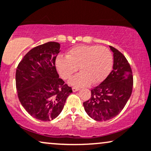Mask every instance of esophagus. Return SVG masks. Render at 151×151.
<instances>
[{"label": "esophagus", "mask_w": 151, "mask_h": 151, "mask_svg": "<svg viewBox=\"0 0 151 151\" xmlns=\"http://www.w3.org/2000/svg\"><path fill=\"white\" fill-rule=\"evenodd\" d=\"M79 88L78 87H72V91L74 92H77V91H78L79 90Z\"/></svg>", "instance_id": "obj_1"}]
</instances>
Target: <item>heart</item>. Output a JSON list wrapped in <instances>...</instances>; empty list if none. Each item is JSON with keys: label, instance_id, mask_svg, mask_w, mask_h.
<instances>
[{"label": "heart", "instance_id": "1", "mask_svg": "<svg viewBox=\"0 0 151 151\" xmlns=\"http://www.w3.org/2000/svg\"><path fill=\"white\" fill-rule=\"evenodd\" d=\"M112 66V55L105 46H74L67 51L66 57L59 56L56 59L57 72L63 79H69L79 68L80 72L69 81V84L75 87L102 82L110 73Z\"/></svg>", "mask_w": 151, "mask_h": 151}]
</instances>
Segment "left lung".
Listing matches in <instances>:
<instances>
[{
    "instance_id": "obj_1",
    "label": "left lung",
    "mask_w": 151,
    "mask_h": 151,
    "mask_svg": "<svg viewBox=\"0 0 151 151\" xmlns=\"http://www.w3.org/2000/svg\"><path fill=\"white\" fill-rule=\"evenodd\" d=\"M113 53V67L102 83L92 89L91 97L83 103L84 108L96 121H106L118 115L132 93L133 78L131 68L125 56L110 46Z\"/></svg>"
}]
</instances>
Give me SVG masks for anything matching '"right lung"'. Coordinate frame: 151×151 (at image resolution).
Returning a JSON list of instances; mask_svg holds the SVG:
<instances>
[{
	"instance_id": "obj_1",
	"label": "right lung",
	"mask_w": 151,
	"mask_h": 151,
	"mask_svg": "<svg viewBox=\"0 0 151 151\" xmlns=\"http://www.w3.org/2000/svg\"><path fill=\"white\" fill-rule=\"evenodd\" d=\"M60 44L47 42L31 49L19 63L16 84L20 102L34 118L54 120L61 113L72 88L59 78L55 67Z\"/></svg>"
}]
</instances>
